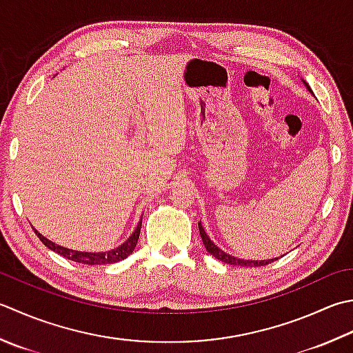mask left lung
<instances>
[{
	"label": "left lung",
	"mask_w": 353,
	"mask_h": 353,
	"mask_svg": "<svg viewBox=\"0 0 353 353\" xmlns=\"http://www.w3.org/2000/svg\"><path fill=\"white\" fill-rule=\"evenodd\" d=\"M305 85L309 88V92H312V90H310V87L306 84V82H305ZM199 231H200V237H202V241H203V245L206 248V251H208L211 255H214V257H216L217 260L223 261V263L234 265V266H243V268H254V266H266L269 263H272L274 260H277V259H271V260H260L259 261V260H241V259H237V257H234V255L220 250V248L216 243H214V241L208 236H206V232H205L203 226H202V222L199 223Z\"/></svg>",
	"instance_id": "obj_1"
}]
</instances>
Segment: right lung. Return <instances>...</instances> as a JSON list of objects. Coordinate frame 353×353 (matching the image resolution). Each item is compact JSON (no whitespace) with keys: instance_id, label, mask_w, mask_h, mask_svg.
Here are the masks:
<instances>
[{"instance_id":"1","label":"right lung","mask_w":353,"mask_h":353,"mask_svg":"<svg viewBox=\"0 0 353 353\" xmlns=\"http://www.w3.org/2000/svg\"><path fill=\"white\" fill-rule=\"evenodd\" d=\"M141 226H142V219L139 220V223H137V226L134 228L133 234H131V236L125 241H123L122 245L114 248V250L105 251V252H84V251L68 250V248L57 245L48 239H46L43 234H39L37 230H34V228H33V231L39 237V240L48 248V250L64 255V257L68 260L76 261V263H82V265H107V263H117V261L127 259L128 255L134 251V248L137 245V239H139V234H141Z\"/></svg>"}]
</instances>
